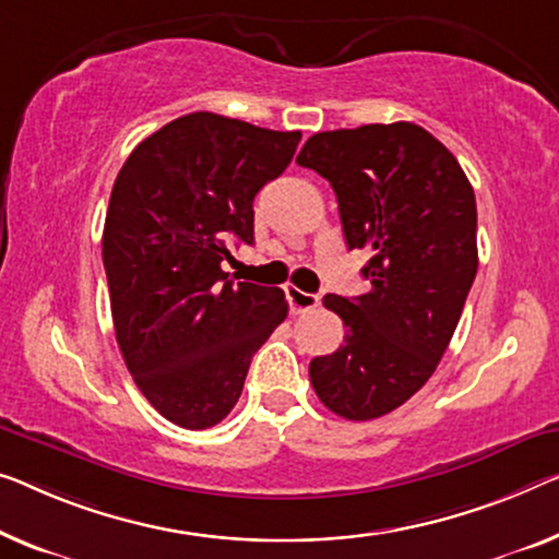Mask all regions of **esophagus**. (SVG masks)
<instances>
[{
	"mask_svg": "<svg viewBox=\"0 0 559 559\" xmlns=\"http://www.w3.org/2000/svg\"><path fill=\"white\" fill-rule=\"evenodd\" d=\"M286 298H288V306H290V311H294V313L313 311V308L321 304L319 296L306 294V290H298V288H286Z\"/></svg>",
	"mask_w": 559,
	"mask_h": 559,
	"instance_id": "1",
	"label": "esophagus"
}]
</instances>
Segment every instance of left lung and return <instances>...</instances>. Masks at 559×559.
Here are the masks:
<instances>
[{
	"instance_id": "obj_1",
	"label": "left lung",
	"mask_w": 559,
	"mask_h": 559,
	"mask_svg": "<svg viewBox=\"0 0 559 559\" xmlns=\"http://www.w3.org/2000/svg\"><path fill=\"white\" fill-rule=\"evenodd\" d=\"M296 163L331 182L348 248L373 253L364 296H323L346 336L308 377L333 414L377 419L427 384L454 336L479 265L474 190L414 122L316 132Z\"/></svg>"
}]
</instances>
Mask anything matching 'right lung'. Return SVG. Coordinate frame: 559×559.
Segmentation results:
<instances>
[{
  "label": "right lung",
  "mask_w": 559,
  "mask_h": 559,
  "mask_svg": "<svg viewBox=\"0 0 559 559\" xmlns=\"http://www.w3.org/2000/svg\"><path fill=\"white\" fill-rule=\"evenodd\" d=\"M298 140L190 112L145 138L115 180L103 230L115 336L138 389L182 429L226 419L253 354L286 319L281 288L236 283L223 261L253 243V198Z\"/></svg>",
  "instance_id": "add662e5"
}]
</instances>
